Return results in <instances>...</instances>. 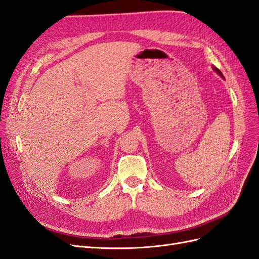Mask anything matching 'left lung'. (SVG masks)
Segmentation results:
<instances>
[{
	"label": "left lung",
	"instance_id": "left-lung-1",
	"mask_svg": "<svg viewBox=\"0 0 259 259\" xmlns=\"http://www.w3.org/2000/svg\"><path fill=\"white\" fill-rule=\"evenodd\" d=\"M215 71L217 72V73H219V76H221V77H223L224 78V76H223V73H221V71L218 69V68H215Z\"/></svg>",
	"mask_w": 259,
	"mask_h": 259
}]
</instances>
